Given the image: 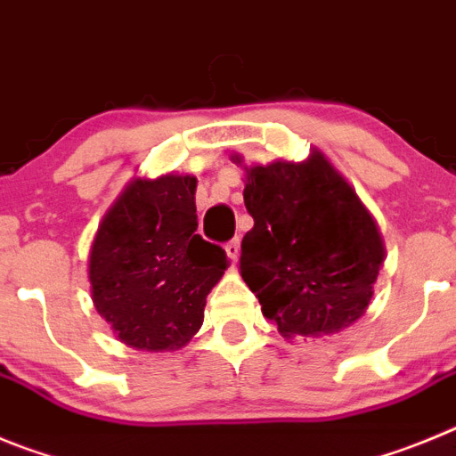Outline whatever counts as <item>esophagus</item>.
Instances as JSON below:
<instances>
[{"instance_id":"obj_1","label":"esophagus","mask_w":456,"mask_h":456,"mask_svg":"<svg viewBox=\"0 0 456 456\" xmlns=\"http://www.w3.org/2000/svg\"><path fill=\"white\" fill-rule=\"evenodd\" d=\"M225 253H228V260H231V265H235L237 257H240V240H237V237L225 244Z\"/></svg>"}]
</instances>
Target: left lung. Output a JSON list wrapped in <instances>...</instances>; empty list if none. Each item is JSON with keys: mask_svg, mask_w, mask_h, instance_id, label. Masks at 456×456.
Instances as JSON below:
<instances>
[{"mask_svg": "<svg viewBox=\"0 0 456 456\" xmlns=\"http://www.w3.org/2000/svg\"><path fill=\"white\" fill-rule=\"evenodd\" d=\"M241 167L244 157L232 152ZM253 228L241 240L240 273L283 338L345 331L365 315L386 247L352 184L317 148L304 162L244 167Z\"/></svg>", "mask_w": 456, "mask_h": 456, "instance_id": "left-lung-1", "label": "left lung"}]
</instances>
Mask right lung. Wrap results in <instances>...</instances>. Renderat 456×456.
<instances>
[{
  "label": "right lung",
  "mask_w": 456,
  "mask_h": 456,
  "mask_svg": "<svg viewBox=\"0 0 456 456\" xmlns=\"http://www.w3.org/2000/svg\"><path fill=\"white\" fill-rule=\"evenodd\" d=\"M196 175H134L107 209L88 253L95 310L139 352H178L203 326L205 301L228 267L196 232Z\"/></svg>",
  "instance_id": "obj_1"
}]
</instances>
